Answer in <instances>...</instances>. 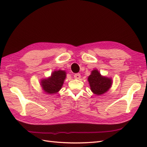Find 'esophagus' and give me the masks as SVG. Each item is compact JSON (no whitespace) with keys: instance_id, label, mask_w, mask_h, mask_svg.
I'll return each instance as SVG.
<instances>
[{"instance_id":"1","label":"esophagus","mask_w":147,"mask_h":147,"mask_svg":"<svg viewBox=\"0 0 147 147\" xmlns=\"http://www.w3.org/2000/svg\"><path fill=\"white\" fill-rule=\"evenodd\" d=\"M80 77H81V75L80 74H78V73L75 74L74 75V78H76V79H80Z\"/></svg>"}]
</instances>
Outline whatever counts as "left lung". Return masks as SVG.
Masks as SVG:
<instances>
[{
    "instance_id": "left-lung-1",
    "label": "left lung",
    "mask_w": 147,
    "mask_h": 147,
    "mask_svg": "<svg viewBox=\"0 0 147 147\" xmlns=\"http://www.w3.org/2000/svg\"><path fill=\"white\" fill-rule=\"evenodd\" d=\"M91 91L97 95H101L107 91L112 85V79L102 77L97 70L92 71L88 77Z\"/></svg>"
}]
</instances>
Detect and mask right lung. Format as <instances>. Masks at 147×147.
<instances>
[{"label":"right lung","mask_w":147,"mask_h":147,"mask_svg":"<svg viewBox=\"0 0 147 147\" xmlns=\"http://www.w3.org/2000/svg\"><path fill=\"white\" fill-rule=\"evenodd\" d=\"M65 77V71H55L51 74V77L42 80V86L43 90L48 94H53L58 92L63 86Z\"/></svg>","instance_id":"obj_1"}]
</instances>
